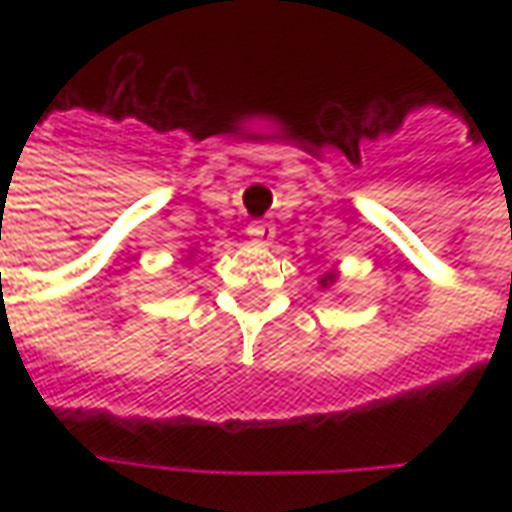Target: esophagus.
I'll return each instance as SVG.
<instances>
[{"label": "esophagus", "instance_id": "34e87169", "mask_svg": "<svg viewBox=\"0 0 512 512\" xmlns=\"http://www.w3.org/2000/svg\"><path fill=\"white\" fill-rule=\"evenodd\" d=\"M247 236H250V242H256V245H270V242L276 239V225L267 222V219L250 222V225H247Z\"/></svg>", "mask_w": 512, "mask_h": 512}]
</instances>
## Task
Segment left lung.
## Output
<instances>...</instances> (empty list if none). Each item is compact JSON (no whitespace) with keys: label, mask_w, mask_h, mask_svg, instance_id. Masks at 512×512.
Instances as JSON below:
<instances>
[{"label":"left lung","mask_w":512,"mask_h":512,"mask_svg":"<svg viewBox=\"0 0 512 512\" xmlns=\"http://www.w3.org/2000/svg\"><path fill=\"white\" fill-rule=\"evenodd\" d=\"M336 279H339V273H336V270H330V273H325V276L319 279V285H322V290H327V287L336 285Z\"/></svg>","instance_id":"8db88e82"}]
</instances>
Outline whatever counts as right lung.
Masks as SVG:
<instances>
[{"label":"right lung","instance_id":"obj_1","mask_svg":"<svg viewBox=\"0 0 512 512\" xmlns=\"http://www.w3.org/2000/svg\"><path fill=\"white\" fill-rule=\"evenodd\" d=\"M193 256H196V250H190V253H187V262H190V259H193Z\"/></svg>","mask_w":512,"mask_h":512}]
</instances>
